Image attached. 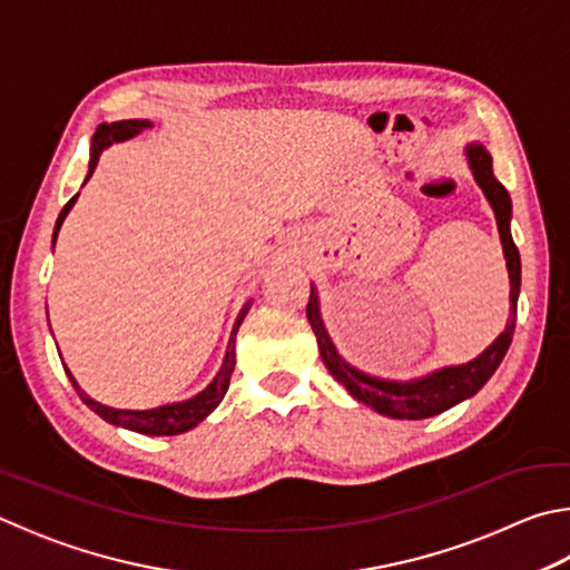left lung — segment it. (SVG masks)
Instances as JSON below:
<instances>
[{
	"mask_svg": "<svg viewBox=\"0 0 570 570\" xmlns=\"http://www.w3.org/2000/svg\"><path fill=\"white\" fill-rule=\"evenodd\" d=\"M465 159H469L475 184L481 186V191L485 194V199H489L491 209L495 214V224H499V234L503 244L505 268H509V278H511L509 324H505L499 338H495L483 354L469 361V364L439 368L433 371V374L411 379V381H389V379L368 376L356 366H351L348 361L336 351L334 341H331L328 331L324 326V318H321L318 294L314 286H312V296H308L306 318L314 328L321 358H324L331 376H334L356 401L366 403V406L391 419H409V421L429 419V416H436V413L449 411L451 406H456V403L465 399H471L473 393L481 391L485 381L493 376V371L499 368L505 351L511 346L513 328H515V304H519V292H521V256L511 236V196L505 191V186L493 177V159L491 154L485 151L483 144H469V147H465Z\"/></svg>",
	"mask_w": 570,
	"mask_h": 570,
	"instance_id": "obj_1",
	"label": "left lung"
}]
</instances>
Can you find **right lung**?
Instances as JSON below:
<instances>
[{
	"instance_id": "right-lung-1",
	"label": "right lung",
	"mask_w": 570,
	"mask_h": 570,
	"mask_svg": "<svg viewBox=\"0 0 570 570\" xmlns=\"http://www.w3.org/2000/svg\"><path fill=\"white\" fill-rule=\"evenodd\" d=\"M151 121L149 119H121V121H111V124H99L95 137H91V159H89V171H87V179L97 169V161L101 157V151L107 147H111L114 141H127L131 137H137L139 131L149 129ZM75 194L71 199L67 202L65 209H61L59 219L55 224V236H51V244L57 242V234L61 229V224H65L67 214L71 212V206L77 202ZM252 302H246V306L239 312L234 321V328H232V336H229V346H226V354L222 361V368L219 374L214 376V381L204 391L196 393V396L186 399V401H177V403H167V406H157V409H147V411H131V409H111L107 403H99L89 396L87 391H81V386L77 384V379L71 376V371L65 366L67 376L71 381V386L77 389L79 399L87 403V406L97 413V416L105 419L111 426H121V429H129V431H137L144 433V436H177V433H186L194 426H199V423L209 416V413L219 406L222 399L226 396V389H229V381L234 374V366H236V331H239L242 321L249 312Z\"/></svg>"
}]
</instances>
